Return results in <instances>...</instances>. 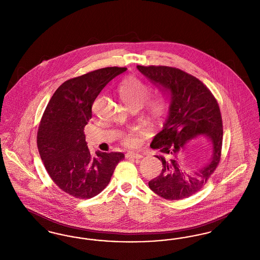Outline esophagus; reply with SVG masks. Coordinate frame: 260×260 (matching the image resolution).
Wrapping results in <instances>:
<instances>
[{"mask_svg": "<svg viewBox=\"0 0 260 260\" xmlns=\"http://www.w3.org/2000/svg\"><path fill=\"white\" fill-rule=\"evenodd\" d=\"M126 158H132V159H142L143 156L141 154H138V153H135V152H131V153H127L125 155Z\"/></svg>", "mask_w": 260, "mask_h": 260, "instance_id": "1", "label": "esophagus"}]
</instances>
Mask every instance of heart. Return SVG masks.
<instances>
[{"label": "heart", "mask_w": 260, "mask_h": 260, "mask_svg": "<svg viewBox=\"0 0 260 260\" xmlns=\"http://www.w3.org/2000/svg\"><path fill=\"white\" fill-rule=\"evenodd\" d=\"M119 95L129 110H137L141 106L145 108L149 120L157 121L167 109V99L162 94L149 96L150 87L146 83L135 76H129L121 82L118 87ZM123 143L127 147H134L137 139L134 136H126L123 138Z\"/></svg>", "instance_id": "heart-1"}]
</instances>
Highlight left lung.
<instances>
[{
  "mask_svg": "<svg viewBox=\"0 0 260 260\" xmlns=\"http://www.w3.org/2000/svg\"><path fill=\"white\" fill-rule=\"evenodd\" d=\"M139 72L170 98L168 118L151 147L162 164L160 175L149 181L150 189L166 200H182L197 193L207 183L220 161L223 125L216 99L199 79L169 66H140ZM207 137L212 145L209 161L195 175H189L179 165V157L188 141Z\"/></svg>",
  "mask_w": 260,
  "mask_h": 260,
  "instance_id": "obj_1",
  "label": "left lung"
}]
</instances>
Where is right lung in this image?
I'll use <instances>...</instances> for the list:
<instances>
[{"label": "right lung", "instance_id": "right-lung-1", "mask_svg": "<svg viewBox=\"0 0 260 260\" xmlns=\"http://www.w3.org/2000/svg\"><path fill=\"white\" fill-rule=\"evenodd\" d=\"M125 67H106L64 82L43 114L37 145L41 159L52 181L78 199L99 195L109 184L121 152L88 150L85 126L92 117V104L100 91Z\"/></svg>", "mask_w": 260, "mask_h": 260}]
</instances>
